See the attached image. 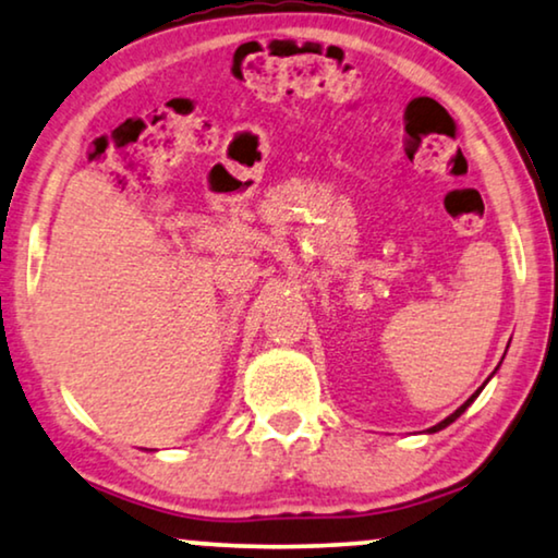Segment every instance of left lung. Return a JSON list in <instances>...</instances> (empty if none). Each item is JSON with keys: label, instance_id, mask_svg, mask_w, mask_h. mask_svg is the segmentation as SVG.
<instances>
[{"label": "left lung", "instance_id": "1", "mask_svg": "<svg viewBox=\"0 0 558 558\" xmlns=\"http://www.w3.org/2000/svg\"><path fill=\"white\" fill-rule=\"evenodd\" d=\"M482 388H485V385H482ZM482 388H480V390H482ZM480 390H477V392H474V396H472V398H470V400H466V403H464V405H459V408H457V411H454V413H451V415H449V418H444V421H441V423H436V426H430V428H428V434H436V430H441V428H447V426H449V423H454V421H457V418H459V415H462V413H464V411H466V408H470V405H472V400H474V398H477V396H480Z\"/></svg>", "mask_w": 558, "mask_h": 558}]
</instances>
